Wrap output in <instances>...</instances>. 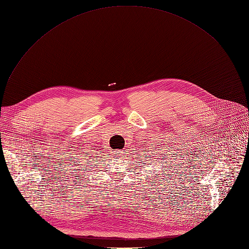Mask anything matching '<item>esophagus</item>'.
<instances>
[{
	"label": "esophagus",
	"instance_id": "esophagus-1",
	"mask_svg": "<svg viewBox=\"0 0 249 249\" xmlns=\"http://www.w3.org/2000/svg\"><path fill=\"white\" fill-rule=\"evenodd\" d=\"M115 156H116L117 158H122V156H123V152H122V151H117V152L115 153Z\"/></svg>",
	"mask_w": 249,
	"mask_h": 249
}]
</instances>
